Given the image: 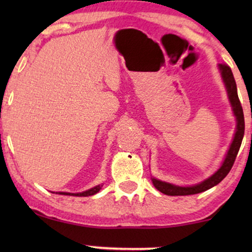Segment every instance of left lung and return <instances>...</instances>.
<instances>
[{"label": "left lung", "mask_w": 252, "mask_h": 252, "mask_svg": "<svg viewBox=\"0 0 252 252\" xmlns=\"http://www.w3.org/2000/svg\"><path fill=\"white\" fill-rule=\"evenodd\" d=\"M219 73L221 75L222 82L225 85L227 96H228L230 106H232L233 115L236 119V129L234 133V137L232 143L227 150V154L225 158H223L221 165L213 173L211 177H209L205 180L199 182L197 185L192 186H178L170 184V182L161 181L159 179L151 178V181L155 186V188L160 192L168 196H186V195H195L198 192H203L208 189L215 187L219 184L220 181L223 180V178L229 173L230 168H232L235 158L239 153L241 143H242L243 135H244V116H243V109L241 105V102L239 99V95H237V88L236 82L234 79L233 72L230 70L229 66L226 64H218Z\"/></svg>", "instance_id": "8db88e82"}]
</instances>
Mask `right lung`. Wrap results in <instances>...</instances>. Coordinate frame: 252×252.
<instances>
[{"mask_svg":"<svg viewBox=\"0 0 252 252\" xmlns=\"http://www.w3.org/2000/svg\"><path fill=\"white\" fill-rule=\"evenodd\" d=\"M103 187V185H97L95 186V187H93L91 189H88V190H85L82 192H65V191H58L56 194H60V195H67V196H79V197H86V196H92V195H95L97 194V192L101 190Z\"/></svg>","mask_w":252,"mask_h":252,"instance_id":"obj_1","label":"right lung"}]
</instances>
